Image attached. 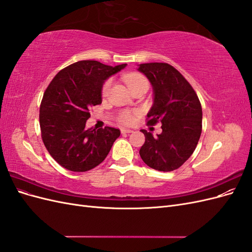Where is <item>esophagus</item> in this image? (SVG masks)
Instances as JSON below:
<instances>
[{"label": "esophagus", "mask_w": 252, "mask_h": 252, "mask_svg": "<svg viewBox=\"0 0 252 252\" xmlns=\"http://www.w3.org/2000/svg\"><path fill=\"white\" fill-rule=\"evenodd\" d=\"M121 132H122V134H129V133H132L133 131L131 130V129H125V128H122V129H121Z\"/></svg>", "instance_id": "obj_1"}]
</instances>
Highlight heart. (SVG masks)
Returning a JSON list of instances; mask_svg holds the SVG:
<instances>
[{
  "instance_id": "obj_1",
  "label": "heart",
  "mask_w": 252,
  "mask_h": 252,
  "mask_svg": "<svg viewBox=\"0 0 252 252\" xmlns=\"http://www.w3.org/2000/svg\"><path fill=\"white\" fill-rule=\"evenodd\" d=\"M125 81L127 83V85L129 88H133L135 86L140 85L142 83H147V80L145 79L143 75L140 74H128L125 77ZM112 85V80L108 79L106 80V82L103 84L102 87V95L103 96H107L109 94V90ZM138 114L136 111H129V110H123L119 113L118 120L120 123L124 124V125H131L134 123L135 121V116Z\"/></svg>"
}]
</instances>
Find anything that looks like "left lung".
Here are the masks:
<instances>
[{
	"label": "left lung",
	"instance_id": "left-lung-1",
	"mask_svg": "<svg viewBox=\"0 0 252 252\" xmlns=\"http://www.w3.org/2000/svg\"><path fill=\"white\" fill-rule=\"evenodd\" d=\"M154 89V104L147 113L149 125L162 123V132L152 135L142 129L140 149L144 163L158 171L178 169L193 154L202 132V106L187 80L167 63L140 64Z\"/></svg>",
	"mask_w": 252,
	"mask_h": 252
}]
</instances>
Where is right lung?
<instances>
[{"label": "right lung", "instance_id": "1", "mask_svg": "<svg viewBox=\"0 0 252 252\" xmlns=\"http://www.w3.org/2000/svg\"><path fill=\"white\" fill-rule=\"evenodd\" d=\"M127 64L108 66L79 61L58 72L45 90L40 106L42 140L50 156L64 168L84 172L107 157L121 131L85 128L89 109L102 103V87Z\"/></svg>", "mask_w": 252, "mask_h": 252}]
</instances>
